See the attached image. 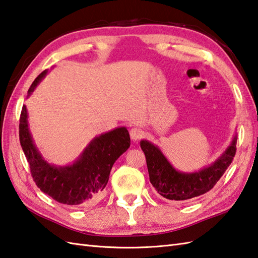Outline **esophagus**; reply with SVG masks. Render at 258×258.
I'll return each instance as SVG.
<instances>
[{"mask_svg":"<svg viewBox=\"0 0 258 258\" xmlns=\"http://www.w3.org/2000/svg\"><path fill=\"white\" fill-rule=\"evenodd\" d=\"M130 135H131L132 141L136 142V141H139V140L142 139L144 133H143V131H142L141 128H139V127H133V128H132V130L130 131Z\"/></svg>","mask_w":258,"mask_h":258,"instance_id":"obj_1","label":"esophagus"}]
</instances>
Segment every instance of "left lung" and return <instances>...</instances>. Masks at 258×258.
Masks as SVG:
<instances>
[{
  "mask_svg": "<svg viewBox=\"0 0 258 258\" xmlns=\"http://www.w3.org/2000/svg\"><path fill=\"white\" fill-rule=\"evenodd\" d=\"M153 187L168 200L185 201L210 191L232 163L236 153V136L226 151L212 165L200 171L181 172L176 170L160 152L148 141H141Z\"/></svg>",
  "mask_w": 258,
  "mask_h": 258,
  "instance_id": "1",
  "label": "left lung"
}]
</instances>
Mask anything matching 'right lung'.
<instances>
[{
  "mask_svg": "<svg viewBox=\"0 0 258 258\" xmlns=\"http://www.w3.org/2000/svg\"><path fill=\"white\" fill-rule=\"evenodd\" d=\"M46 74L47 70L36 78L28 95ZM20 142L37 187L59 203L80 207L90 206L100 199L109 181L113 164L131 145L128 131L117 127L93 139L73 165H50L35 146L29 133L25 105L20 117Z\"/></svg>",
  "mask_w": 258,
  "mask_h": 258,
  "instance_id": "obj_1",
  "label": "right lung"
}]
</instances>
